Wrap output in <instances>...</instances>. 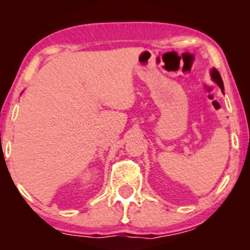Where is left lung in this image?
Masks as SVG:
<instances>
[{
    "mask_svg": "<svg viewBox=\"0 0 250 250\" xmlns=\"http://www.w3.org/2000/svg\"><path fill=\"white\" fill-rule=\"evenodd\" d=\"M210 74H211V78H213V80L218 84V86L221 87V90L224 91L223 81H222V77H221L220 73H218V71H217L216 69H215V68H213V69H211V73H210Z\"/></svg>",
    "mask_w": 250,
    "mask_h": 250,
    "instance_id": "obj_1",
    "label": "left lung"
}]
</instances>
